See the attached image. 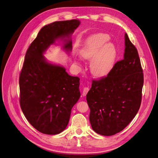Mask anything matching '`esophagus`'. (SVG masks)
I'll return each instance as SVG.
<instances>
[{
  "label": "esophagus",
  "instance_id": "obj_1",
  "mask_svg": "<svg viewBox=\"0 0 158 158\" xmlns=\"http://www.w3.org/2000/svg\"><path fill=\"white\" fill-rule=\"evenodd\" d=\"M89 87H84L83 90V96H85L86 95V94H87V93L89 92Z\"/></svg>",
  "mask_w": 158,
  "mask_h": 158
}]
</instances>
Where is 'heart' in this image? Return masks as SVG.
Returning a JSON list of instances; mask_svg holds the SVG:
<instances>
[{
	"label": "heart",
	"mask_w": 158,
	"mask_h": 158,
	"mask_svg": "<svg viewBox=\"0 0 158 158\" xmlns=\"http://www.w3.org/2000/svg\"><path fill=\"white\" fill-rule=\"evenodd\" d=\"M110 40L108 35L98 33L87 39L82 49L81 56L85 60H90V72L96 77H104L113 69L118 50Z\"/></svg>",
	"instance_id": "b5f03b06"
}]
</instances>
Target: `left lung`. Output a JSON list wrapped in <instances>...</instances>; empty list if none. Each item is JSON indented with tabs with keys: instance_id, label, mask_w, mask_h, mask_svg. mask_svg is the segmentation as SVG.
<instances>
[{
	"instance_id": "left-lung-1",
	"label": "left lung",
	"mask_w": 158,
	"mask_h": 158,
	"mask_svg": "<svg viewBox=\"0 0 158 158\" xmlns=\"http://www.w3.org/2000/svg\"><path fill=\"white\" fill-rule=\"evenodd\" d=\"M123 59L105 77L93 80L86 94L89 120L96 133L111 136L129 124L140 108L143 71L136 47L125 34Z\"/></svg>"
}]
</instances>
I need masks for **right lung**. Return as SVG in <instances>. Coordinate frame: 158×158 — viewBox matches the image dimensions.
Returning <instances> with one entry per match:
<instances>
[{"label":"right lung","instance_id":"add662e5","mask_svg":"<svg viewBox=\"0 0 158 158\" xmlns=\"http://www.w3.org/2000/svg\"><path fill=\"white\" fill-rule=\"evenodd\" d=\"M79 24V20L72 19L45 25L25 54L19 80V104L30 124L43 134L57 135L66 128L81 96L80 79L48 62L43 54L59 39L64 40V49L71 51V35Z\"/></svg>","mask_w":158,"mask_h":158}]
</instances>
